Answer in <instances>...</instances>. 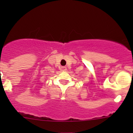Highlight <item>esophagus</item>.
<instances>
[{
    "label": "esophagus",
    "instance_id": "obj_1",
    "mask_svg": "<svg viewBox=\"0 0 133 133\" xmlns=\"http://www.w3.org/2000/svg\"><path fill=\"white\" fill-rule=\"evenodd\" d=\"M61 69L62 71H65L66 70V68H65V67H64V66H62V67H61Z\"/></svg>",
    "mask_w": 133,
    "mask_h": 133
}]
</instances>
